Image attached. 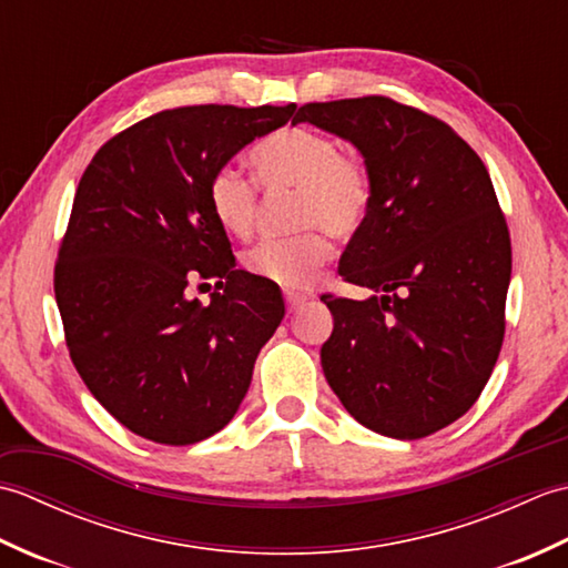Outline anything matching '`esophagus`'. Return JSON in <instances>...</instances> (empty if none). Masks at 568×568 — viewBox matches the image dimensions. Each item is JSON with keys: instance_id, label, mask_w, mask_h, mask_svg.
I'll use <instances>...</instances> for the list:
<instances>
[{"instance_id": "1", "label": "esophagus", "mask_w": 568, "mask_h": 568, "mask_svg": "<svg viewBox=\"0 0 568 568\" xmlns=\"http://www.w3.org/2000/svg\"><path fill=\"white\" fill-rule=\"evenodd\" d=\"M283 297H285L287 312H295V310H300V307L305 305V295H300V293H285Z\"/></svg>"}]
</instances>
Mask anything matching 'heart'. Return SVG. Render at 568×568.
Listing matches in <instances>:
<instances>
[{
    "instance_id": "1",
    "label": "heart",
    "mask_w": 568,
    "mask_h": 568,
    "mask_svg": "<svg viewBox=\"0 0 568 568\" xmlns=\"http://www.w3.org/2000/svg\"><path fill=\"white\" fill-rule=\"evenodd\" d=\"M256 180L271 192L295 190L293 224L303 232L265 239L241 263L251 275L283 287H303L332 258L327 236L352 239L366 224L373 180L364 161L342 153L339 141L310 126H285L251 149ZM210 212L226 234L246 239L258 216V187L232 165L207 180Z\"/></svg>"
}]
</instances>
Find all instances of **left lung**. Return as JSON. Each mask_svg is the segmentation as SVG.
Here are the masks:
<instances>
[{
    "label": "left lung",
    "mask_w": 568,
    "mask_h": 568,
    "mask_svg": "<svg viewBox=\"0 0 568 568\" xmlns=\"http://www.w3.org/2000/svg\"><path fill=\"white\" fill-rule=\"evenodd\" d=\"M293 122L352 141L373 180L339 261L373 295H322L324 376L364 427L429 437L478 400L503 346L513 246L490 175L449 124L383 94L307 102Z\"/></svg>",
    "instance_id": "obj_1"
}]
</instances>
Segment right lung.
Segmentation results:
<instances>
[{
  "label": "right lung",
  "instance_id": "obj_1",
  "mask_svg": "<svg viewBox=\"0 0 568 568\" xmlns=\"http://www.w3.org/2000/svg\"><path fill=\"white\" fill-rule=\"evenodd\" d=\"M293 112L175 106L119 131L84 168L58 246L55 303L80 378L143 439L185 446L220 432L285 315L271 281L236 268L207 180ZM192 280L215 281L210 306L186 297Z\"/></svg>",
  "mask_w": 568,
  "mask_h": 568
}]
</instances>
